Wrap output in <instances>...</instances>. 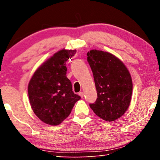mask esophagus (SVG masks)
<instances>
[{"instance_id": "34e87169", "label": "esophagus", "mask_w": 160, "mask_h": 160, "mask_svg": "<svg viewBox=\"0 0 160 160\" xmlns=\"http://www.w3.org/2000/svg\"><path fill=\"white\" fill-rule=\"evenodd\" d=\"M78 94H79V95L80 96V97H81V98H82V97H83V95H84L82 92H79V93H78Z\"/></svg>"}]
</instances>
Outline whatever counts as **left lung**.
I'll use <instances>...</instances> for the list:
<instances>
[{
    "label": "left lung",
    "mask_w": 160,
    "mask_h": 160,
    "mask_svg": "<svg viewBox=\"0 0 160 160\" xmlns=\"http://www.w3.org/2000/svg\"><path fill=\"white\" fill-rule=\"evenodd\" d=\"M87 56L97 92L96 102L90 107L103 120L116 121L126 113L131 101L129 70L123 61L107 51L92 49Z\"/></svg>",
    "instance_id": "left-lung-1"
}]
</instances>
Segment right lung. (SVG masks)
Returning a JSON list of instances; mask_svg holds the SVG:
<instances>
[{
  "mask_svg": "<svg viewBox=\"0 0 160 160\" xmlns=\"http://www.w3.org/2000/svg\"><path fill=\"white\" fill-rule=\"evenodd\" d=\"M76 49L63 48L43 63L35 70L28 84V96L38 118L51 126L61 123L70 115L80 97L72 90L66 77V61Z\"/></svg>",
  "mask_w": 160,
  "mask_h": 160,
  "instance_id": "obj_1",
  "label": "right lung"
}]
</instances>
